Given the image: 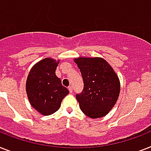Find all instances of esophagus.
<instances>
[{"label":"esophagus","mask_w":151,"mask_h":151,"mask_svg":"<svg viewBox=\"0 0 151 151\" xmlns=\"http://www.w3.org/2000/svg\"><path fill=\"white\" fill-rule=\"evenodd\" d=\"M68 90H69L70 93H73V87L72 86L68 87Z\"/></svg>","instance_id":"34e87169"}]
</instances>
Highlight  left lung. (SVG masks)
I'll return each mask as SVG.
<instances>
[{
    "label": "left lung",
    "instance_id": "1",
    "mask_svg": "<svg viewBox=\"0 0 151 151\" xmlns=\"http://www.w3.org/2000/svg\"><path fill=\"white\" fill-rule=\"evenodd\" d=\"M74 61L84 81V89L76 95L81 109L90 118L105 116L115 105L119 95V80L116 73L100 57H80Z\"/></svg>",
    "mask_w": 151,
    "mask_h": 151
}]
</instances>
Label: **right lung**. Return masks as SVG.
Returning <instances> with one entry per match:
<instances>
[{"label":"right lung","instance_id":"obj_1","mask_svg":"<svg viewBox=\"0 0 151 151\" xmlns=\"http://www.w3.org/2000/svg\"><path fill=\"white\" fill-rule=\"evenodd\" d=\"M58 63L59 60L56 62L53 59H43L32 68L27 78L26 92L29 102L44 116L57 111L63 99L69 93L55 73Z\"/></svg>","mask_w":151,"mask_h":151}]
</instances>
